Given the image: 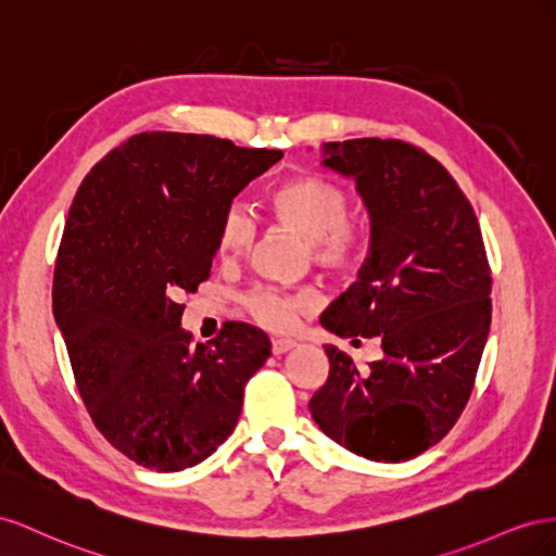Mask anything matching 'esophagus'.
Listing matches in <instances>:
<instances>
[{
	"label": "esophagus",
	"mask_w": 556,
	"mask_h": 556,
	"mask_svg": "<svg viewBox=\"0 0 556 556\" xmlns=\"http://www.w3.org/2000/svg\"><path fill=\"white\" fill-rule=\"evenodd\" d=\"M293 346H295V342H293V340H283V338H277V340H273V354H275V356H281V354L291 352Z\"/></svg>",
	"instance_id": "1"
}]
</instances>
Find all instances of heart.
Returning a JSON list of instances; mask_svg holds the SVG:
<instances>
[{"mask_svg":"<svg viewBox=\"0 0 556 556\" xmlns=\"http://www.w3.org/2000/svg\"><path fill=\"white\" fill-rule=\"evenodd\" d=\"M267 207L277 224L293 230L309 244L316 265L332 273H352L363 253V235L349 220L352 202L346 190L319 174H295L283 179L267 195ZM256 224L244 204L232 202L220 214L216 230V249L220 258H240L253 242ZM249 314L269 330H289L300 314L316 307V293L300 289L281 293L258 289L244 298Z\"/></svg>","mask_w":556,"mask_h":556,"instance_id":"obj_1","label":"heart"}]
</instances>
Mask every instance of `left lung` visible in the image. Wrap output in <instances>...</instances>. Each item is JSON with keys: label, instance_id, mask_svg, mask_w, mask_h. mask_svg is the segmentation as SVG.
I'll list each match as a JSON object with an SVG mask.
<instances>
[{"label": "left lung", "instance_id": "obj_1", "mask_svg": "<svg viewBox=\"0 0 556 556\" xmlns=\"http://www.w3.org/2000/svg\"><path fill=\"white\" fill-rule=\"evenodd\" d=\"M324 167L356 181L368 258L321 314L340 338H379L361 372L326 344L328 379L309 399L321 431L370 462L399 464L447 435L475 384L491 324L478 216L435 157L399 139L324 144Z\"/></svg>", "mask_w": 556, "mask_h": 556}]
</instances>
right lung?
Masks as SVG:
<instances>
[{
  "instance_id": "obj_1",
  "label": "right lung",
  "mask_w": 556,
  "mask_h": 556,
  "mask_svg": "<svg viewBox=\"0 0 556 556\" xmlns=\"http://www.w3.org/2000/svg\"><path fill=\"white\" fill-rule=\"evenodd\" d=\"M281 155L141 132L104 155L72 202L55 324L94 426L139 466L177 472L214 454L269 356L265 332L242 321L193 344L179 298L210 277L220 214Z\"/></svg>"
}]
</instances>
